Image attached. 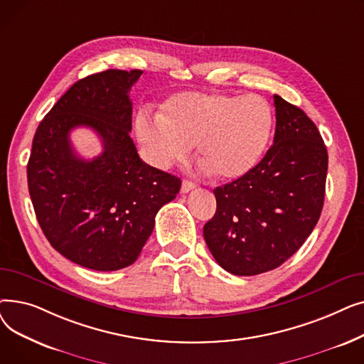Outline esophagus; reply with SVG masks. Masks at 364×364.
Here are the masks:
<instances>
[{
    "label": "esophagus",
    "instance_id": "esophagus-1",
    "mask_svg": "<svg viewBox=\"0 0 364 364\" xmlns=\"http://www.w3.org/2000/svg\"><path fill=\"white\" fill-rule=\"evenodd\" d=\"M196 187V184L193 183V181H188V180H184L183 183H181V192L183 193H188L190 190H193Z\"/></svg>",
    "mask_w": 364,
    "mask_h": 364
}]
</instances>
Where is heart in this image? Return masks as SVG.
Returning a JSON list of instances; mask_svg holds the SVG:
<instances>
[{
  "mask_svg": "<svg viewBox=\"0 0 364 364\" xmlns=\"http://www.w3.org/2000/svg\"><path fill=\"white\" fill-rule=\"evenodd\" d=\"M272 127L270 105L255 94L181 92L165 102L159 117H137L139 139L153 166L181 162L198 144L199 159L223 180L242 177L258 164Z\"/></svg>",
  "mask_w": 364,
  "mask_h": 364,
  "instance_id": "heart-1",
  "label": "heart"
}]
</instances>
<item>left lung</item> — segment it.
<instances>
[{
	"mask_svg": "<svg viewBox=\"0 0 364 364\" xmlns=\"http://www.w3.org/2000/svg\"><path fill=\"white\" fill-rule=\"evenodd\" d=\"M273 146L251 171L214 188L215 215L203 237L228 273L255 276L291 258L316 227L324 202L328 150L316 124L274 94Z\"/></svg>",
	"mask_w": 364,
	"mask_h": 364,
	"instance_id": "8db88e82",
	"label": "left lung"
}]
</instances>
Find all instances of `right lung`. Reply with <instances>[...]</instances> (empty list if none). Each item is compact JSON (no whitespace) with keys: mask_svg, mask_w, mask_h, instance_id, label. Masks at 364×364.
Instances as JSON below:
<instances>
[{"mask_svg":"<svg viewBox=\"0 0 364 364\" xmlns=\"http://www.w3.org/2000/svg\"><path fill=\"white\" fill-rule=\"evenodd\" d=\"M143 70L109 69L75 82L38 125L28 162L35 215L54 250L97 272L136 261L159 209L181 180L144 164L129 137V90ZM91 127L104 151L91 161L75 155L68 134Z\"/></svg>","mask_w":364,"mask_h":364,"instance_id":"1","label":"right lung"}]
</instances>
